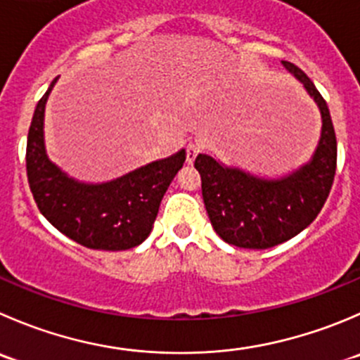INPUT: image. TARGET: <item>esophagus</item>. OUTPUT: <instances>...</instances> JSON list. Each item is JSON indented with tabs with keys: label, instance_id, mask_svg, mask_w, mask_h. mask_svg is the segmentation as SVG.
I'll return each mask as SVG.
<instances>
[{
	"label": "esophagus",
	"instance_id": "obj_1",
	"mask_svg": "<svg viewBox=\"0 0 360 360\" xmlns=\"http://www.w3.org/2000/svg\"><path fill=\"white\" fill-rule=\"evenodd\" d=\"M198 153H200V144H197V142H190V144L186 146V162L193 163Z\"/></svg>",
	"mask_w": 360,
	"mask_h": 360
}]
</instances>
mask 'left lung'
Segmentation results:
<instances>
[{"mask_svg":"<svg viewBox=\"0 0 360 360\" xmlns=\"http://www.w3.org/2000/svg\"><path fill=\"white\" fill-rule=\"evenodd\" d=\"M283 66L320 112L322 128L311 158L280 177L257 176L214 155L200 153L195 160L212 229L233 246L265 250L297 236L319 216L336 174L338 146L329 107L301 68L288 61Z\"/></svg>","mask_w":360,"mask_h":360,"instance_id":"1","label":"left lung"}]
</instances>
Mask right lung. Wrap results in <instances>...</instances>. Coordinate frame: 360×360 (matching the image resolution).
<instances>
[{
    "label": "right lung",
    "mask_w": 360,
    "mask_h": 360,
    "mask_svg": "<svg viewBox=\"0 0 360 360\" xmlns=\"http://www.w3.org/2000/svg\"><path fill=\"white\" fill-rule=\"evenodd\" d=\"M58 79L38 102L27 134L26 169L34 202L54 229L82 246L107 251L139 246L151 233L163 195L186 160V149L103 183L68 176L45 148V105Z\"/></svg>",
    "instance_id": "1"
}]
</instances>
